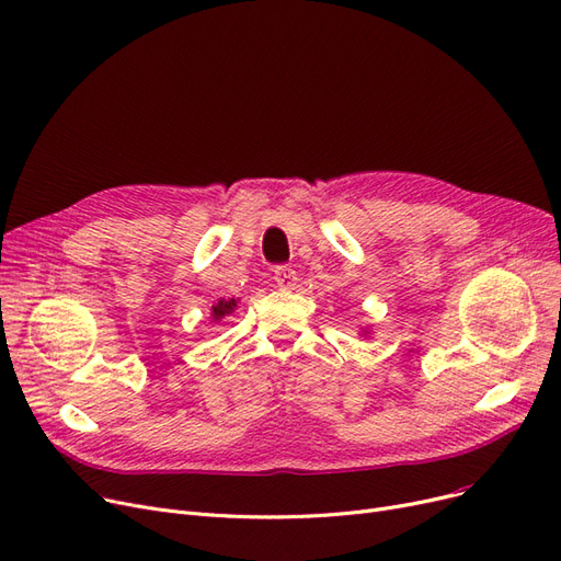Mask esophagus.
Wrapping results in <instances>:
<instances>
[{"label":"esophagus","mask_w":561,"mask_h":561,"mask_svg":"<svg viewBox=\"0 0 561 561\" xmlns=\"http://www.w3.org/2000/svg\"><path fill=\"white\" fill-rule=\"evenodd\" d=\"M275 282H277L279 288L290 290V288L296 286L298 275H296V271H294V267H290V265H277V267H275Z\"/></svg>","instance_id":"1"}]
</instances>
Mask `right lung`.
I'll list each match as a JSON object with an SVG mask.
<instances>
[{
	"label": "right lung",
	"instance_id": "obj_1",
	"mask_svg": "<svg viewBox=\"0 0 561 561\" xmlns=\"http://www.w3.org/2000/svg\"><path fill=\"white\" fill-rule=\"evenodd\" d=\"M238 307V300L236 298H229V300H217L215 305H213V311H210V316H213V321H222L225 316H229L233 309Z\"/></svg>",
	"mask_w": 561,
	"mask_h": 561
}]
</instances>
